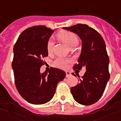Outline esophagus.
I'll use <instances>...</instances> for the list:
<instances>
[{"label":"esophagus","mask_w":121,"mask_h":121,"mask_svg":"<svg viewBox=\"0 0 121 121\" xmlns=\"http://www.w3.org/2000/svg\"><path fill=\"white\" fill-rule=\"evenodd\" d=\"M71 75V74L69 71H66V77H69Z\"/></svg>","instance_id":"obj_1"}]
</instances>
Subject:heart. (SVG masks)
Masks as SVG:
<instances>
[{
  "mask_svg": "<svg viewBox=\"0 0 121 121\" xmlns=\"http://www.w3.org/2000/svg\"><path fill=\"white\" fill-rule=\"evenodd\" d=\"M59 36L69 47L74 46H77L78 43V39L77 36L73 33L70 31H63L59 34ZM54 46V40L53 38H50L48 40L47 44V52L48 53L53 52ZM71 62V60L69 58L63 57H59L56 59L54 61V65L60 68H66Z\"/></svg>",
  "mask_w": 121,
  "mask_h": 121,
  "instance_id": "heart-1",
  "label": "heart"
}]
</instances>
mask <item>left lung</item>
<instances>
[{"mask_svg": "<svg viewBox=\"0 0 121 121\" xmlns=\"http://www.w3.org/2000/svg\"><path fill=\"white\" fill-rule=\"evenodd\" d=\"M63 29L77 34L82 41L81 54L73 69L85 67L86 71L81 78L77 75L80 82L71 87V92L78 103L90 105L99 99L110 78L105 43L98 31L86 24H77Z\"/></svg>", "mask_w": 121, "mask_h": 121, "instance_id": "obj_1", "label": "left lung"}]
</instances>
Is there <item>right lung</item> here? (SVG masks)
Masks as SVG:
<instances>
[{
  "label": "right lung",
  "instance_id": "obj_1",
  "mask_svg": "<svg viewBox=\"0 0 121 121\" xmlns=\"http://www.w3.org/2000/svg\"><path fill=\"white\" fill-rule=\"evenodd\" d=\"M54 31L45 26L29 27L20 34L13 47L15 85L20 95L32 104L50 101L57 84L66 75L64 71L52 67L48 73H40L42 58L48 56L47 42Z\"/></svg>",
  "mask_w": 121,
  "mask_h": 121
}]
</instances>
